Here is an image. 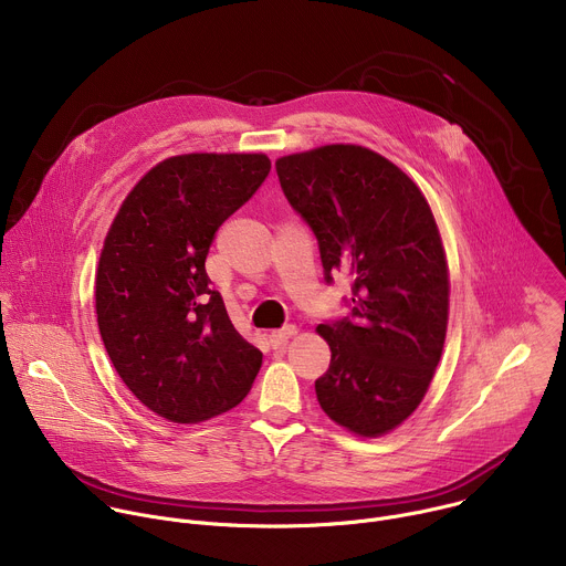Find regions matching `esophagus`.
<instances>
[{
  "mask_svg": "<svg viewBox=\"0 0 566 566\" xmlns=\"http://www.w3.org/2000/svg\"><path fill=\"white\" fill-rule=\"evenodd\" d=\"M295 334H297V327L289 325V327H284L282 332H273V334L269 336V343H271L273 347H282V345H286Z\"/></svg>",
  "mask_w": 566,
  "mask_h": 566,
  "instance_id": "34e87169",
  "label": "esophagus"
}]
</instances>
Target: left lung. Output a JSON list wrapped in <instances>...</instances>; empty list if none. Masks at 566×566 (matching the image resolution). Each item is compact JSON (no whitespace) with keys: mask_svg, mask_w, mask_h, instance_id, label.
<instances>
[{"mask_svg":"<svg viewBox=\"0 0 566 566\" xmlns=\"http://www.w3.org/2000/svg\"><path fill=\"white\" fill-rule=\"evenodd\" d=\"M275 170L311 226L327 282L352 277V317L317 325L332 349L315 396L358 437H382L421 406L441 360L450 275L421 188L378 151L334 143L280 156Z\"/></svg>","mask_w":566,"mask_h":566,"instance_id":"left-lung-1","label":"left lung"}]
</instances>
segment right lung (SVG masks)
Segmentation results:
<instances>
[{
    "label": "right lung",
    "mask_w": 566,
    "mask_h": 566,
    "mask_svg": "<svg viewBox=\"0 0 566 566\" xmlns=\"http://www.w3.org/2000/svg\"><path fill=\"white\" fill-rule=\"evenodd\" d=\"M269 172L262 151L170 156L140 177L107 230L96 269L101 338L127 389L172 423L232 410L262 367V352L208 286L206 258Z\"/></svg>",
    "instance_id": "1"
}]
</instances>
